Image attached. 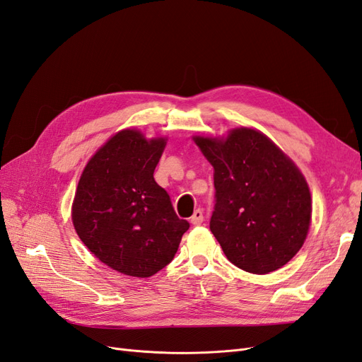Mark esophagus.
Here are the masks:
<instances>
[{"mask_svg": "<svg viewBox=\"0 0 362 362\" xmlns=\"http://www.w3.org/2000/svg\"><path fill=\"white\" fill-rule=\"evenodd\" d=\"M190 222L193 225H201L204 222V213H202V210H196L193 213V216L190 217Z\"/></svg>", "mask_w": 362, "mask_h": 362, "instance_id": "esophagus-1", "label": "esophagus"}]
</instances>
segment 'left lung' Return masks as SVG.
Returning a JSON list of instances; mask_svg holds the SVG:
<instances>
[{"label": "left lung", "instance_id": "obj_1", "mask_svg": "<svg viewBox=\"0 0 362 362\" xmlns=\"http://www.w3.org/2000/svg\"><path fill=\"white\" fill-rule=\"evenodd\" d=\"M193 140L214 168L210 229L226 258L255 275L287 264L311 222V193L300 170L252 128H235L225 139Z\"/></svg>", "mask_w": 362, "mask_h": 362}]
</instances>
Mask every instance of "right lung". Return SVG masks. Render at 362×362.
<instances>
[{
  "mask_svg": "<svg viewBox=\"0 0 362 362\" xmlns=\"http://www.w3.org/2000/svg\"><path fill=\"white\" fill-rule=\"evenodd\" d=\"M166 139L122 129L84 168L72 204L76 234L104 264L149 278L177 254L189 222L175 213L154 170Z\"/></svg>",
  "mask_w": 362,
  "mask_h": 362,
  "instance_id": "obj_1",
  "label": "right lung"
}]
</instances>
